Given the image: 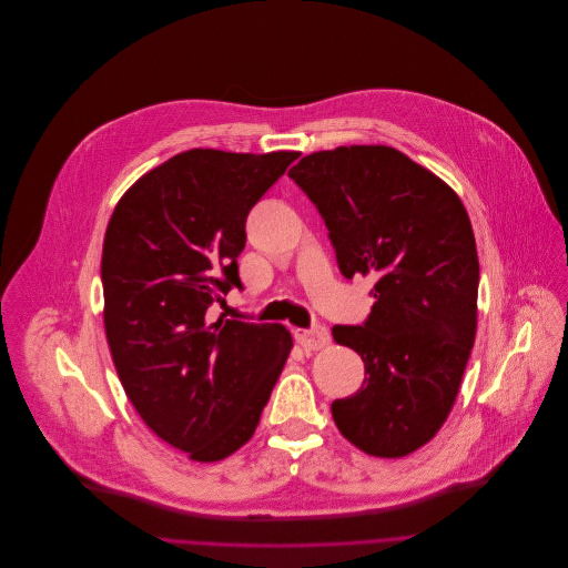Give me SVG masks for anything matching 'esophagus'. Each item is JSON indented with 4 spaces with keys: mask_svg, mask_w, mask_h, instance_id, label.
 <instances>
[{
    "mask_svg": "<svg viewBox=\"0 0 568 568\" xmlns=\"http://www.w3.org/2000/svg\"><path fill=\"white\" fill-rule=\"evenodd\" d=\"M295 339H297V345L304 347L306 352H317L328 345L331 335H328L326 326H313V328H297Z\"/></svg>",
    "mask_w": 568,
    "mask_h": 568,
    "instance_id": "1",
    "label": "esophagus"
}]
</instances>
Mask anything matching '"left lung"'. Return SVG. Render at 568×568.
Returning <instances> with one entry per match:
<instances>
[{
	"instance_id": "8db88e82",
	"label": "left lung",
	"mask_w": 568,
	"mask_h": 568,
	"mask_svg": "<svg viewBox=\"0 0 568 568\" xmlns=\"http://www.w3.org/2000/svg\"><path fill=\"white\" fill-rule=\"evenodd\" d=\"M288 176L317 205L343 275L374 280L367 322L331 331L365 363L333 420L372 457H407L445 423L475 347L470 216L443 179L387 145L313 152Z\"/></svg>"
}]
</instances>
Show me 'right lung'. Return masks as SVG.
I'll use <instances>...</instances> for the list:
<instances>
[{
    "label": "right lung",
    "instance_id": "add662e5",
    "mask_svg": "<svg viewBox=\"0 0 568 568\" xmlns=\"http://www.w3.org/2000/svg\"><path fill=\"white\" fill-rule=\"evenodd\" d=\"M297 156L187 150L143 174L109 219L100 275L113 367L145 425L192 462L251 440L293 349L282 324L207 311L242 288L246 216Z\"/></svg>",
    "mask_w": 568,
    "mask_h": 568
}]
</instances>
